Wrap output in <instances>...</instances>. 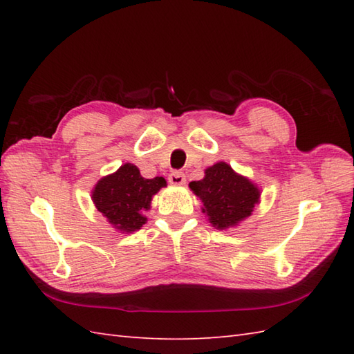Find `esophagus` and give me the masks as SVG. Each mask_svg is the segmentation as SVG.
<instances>
[{"label": "esophagus", "mask_w": 354, "mask_h": 354, "mask_svg": "<svg viewBox=\"0 0 354 354\" xmlns=\"http://www.w3.org/2000/svg\"><path fill=\"white\" fill-rule=\"evenodd\" d=\"M169 183L173 185H183L185 183V175L183 171L175 170L169 175Z\"/></svg>", "instance_id": "1"}]
</instances>
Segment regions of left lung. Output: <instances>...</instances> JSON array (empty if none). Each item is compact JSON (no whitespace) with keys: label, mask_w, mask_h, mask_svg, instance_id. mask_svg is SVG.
<instances>
[{"label":"left lung","mask_w":354,"mask_h":354,"mask_svg":"<svg viewBox=\"0 0 354 354\" xmlns=\"http://www.w3.org/2000/svg\"><path fill=\"white\" fill-rule=\"evenodd\" d=\"M190 189L204 202L202 212L217 230L230 228L250 216L259 202L260 192L250 179L237 175L227 162H217L205 170L202 181Z\"/></svg>","instance_id":"obj_1"}]
</instances>
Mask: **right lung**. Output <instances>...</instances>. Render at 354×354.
<instances>
[{
	"mask_svg": "<svg viewBox=\"0 0 354 354\" xmlns=\"http://www.w3.org/2000/svg\"><path fill=\"white\" fill-rule=\"evenodd\" d=\"M165 179L156 176L146 179L133 164H124L115 173L104 176L97 183L93 192V201L97 209L108 217L109 223L120 231H137L146 223L142 209H147L152 196Z\"/></svg>",
	"mask_w": 354,
	"mask_h": 354,
	"instance_id": "1",
	"label": "right lung"
}]
</instances>
